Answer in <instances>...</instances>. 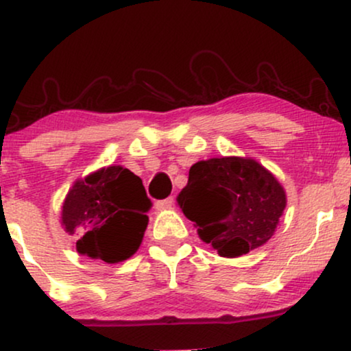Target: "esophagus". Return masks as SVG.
<instances>
[{
    "label": "esophagus",
    "mask_w": 351,
    "mask_h": 351,
    "mask_svg": "<svg viewBox=\"0 0 351 351\" xmlns=\"http://www.w3.org/2000/svg\"><path fill=\"white\" fill-rule=\"evenodd\" d=\"M172 204H174V197L158 199V202L154 203V206H156V209H169V208H172Z\"/></svg>",
    "instance_id": "esophagus-1"
}]
</instances>
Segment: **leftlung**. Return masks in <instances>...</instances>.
<instances>
[{"label":"left lung","instance_id":"8db88e82","mask_svg":"<svg viewBox=\"0 0 351 351\" xmlns=\"http://www.w3.org/2000/svg\"><path fill=\"white\" fill-rule=\"evenodd\" d=\"M203 242L221 256L237 258L274 235L287 198L269 171L250 158H211L190 167L177 197Z\"/></svg>","mask_w":351,"mask_h":351}]
</instances>
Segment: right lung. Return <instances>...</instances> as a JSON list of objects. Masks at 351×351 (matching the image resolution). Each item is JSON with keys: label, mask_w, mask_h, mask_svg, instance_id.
I'll return each mask as SVG.
<instances>
[{"label": "right lung", "mask_w": 351, "mask_h": 351, "mask_svg": "<svg viewBox=\"0 0 351 351\" xmlns=\"http://www.w3.org/2000/svg\"><path fill=\"white\" fill-rule=\"evenodd\" d=\"M149 208L142 179L122 166H109L75 182L62 204L61 224L77 235L80 254L114 265L138 250Z\"/></svg>", "instance_id": "1"}]
</instances>
